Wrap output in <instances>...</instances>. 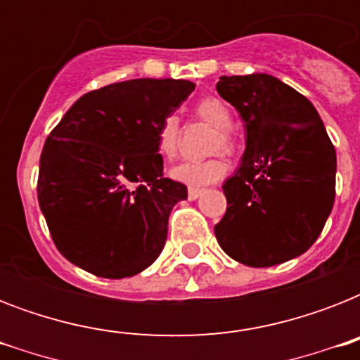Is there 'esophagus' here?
Masks as SVG:
<instances>
[{
  "instance_id": "esophagus-1",
  "label": "esophagus",
  "mask_w": 360,
  "mask_h": 360,
  "mask_svg": "<svg viewBox=\"0 0 360 360\" xmlns=\"http://www.w3.org/2000/svg\"><path fill=\"white\" fill-rule=\"evenodd\" d=\"M202 194H203L202 188H188V200H191V202L198 200V198L202 196Z\"/></svg>"
}]
</instances>
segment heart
<instances>
[{
    "label": "heart",
    "instance_id": "heart-1",
    "mask_svg": "<svg viewBox=\"0 0 360 360\" xmlns=\"http://www.w3.org/2000/svg\"><path fill=\"white\" fill-rule=\"evenodd\" d=\"M196 115L203 123L211 124L217 129L211 151L231 153L233 151V138L230 134L231 124H233V115L230 108L219 98L207 97L202 98L196 104ZM157 147L162 158L172 160L177 157L179 151V121L175 115H166L157 130ZM228 172L224 158L213 157L207 160H186V162L177 164L172 168L169 175L172 179L181 183V185L191 186V188H203V186L213 185L220 181Z\"/></svg>",
    "mask_w": 360,
    "mask_h": 360
}]
</instances>
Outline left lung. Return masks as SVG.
I'll return each mask as SVG.
<instances>
[{"instance_id": "left-lung-1", "label": "left lung", "mask_w": 360, "mask_h": 360, "mask_svg": "<svg viewBox=\"0 0 360 360\" xmlns=\"http://www.w3.org/2000/svg\"><path fill=\"white\" fill-rule=\"evenodd\" d=\"M217 91L245 121L240 166L222 191L214 226L222 250L248 267H271L316 243L335 203L336 153L318 110L271 75L220 76Z\"/></svg>"}]
</instances>
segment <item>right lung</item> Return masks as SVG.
<instances>
[{"label":"right lung","mask_w":360,"mask_h":360,"mask_svg":"<svg viewBox=\"0 0 360 360\" xmlns=\"http://www.w3.org/2000/svg\"><path fill=\"white\" fill-rule=\"evenodd\" d=\"M188 80L117 82L76 101L42 147L37 196L70 263L103 278L141 273L164 248L186 186L164 177L157 130Z\"/></svg>","instance_id":"obj_1"}]
</instances>
